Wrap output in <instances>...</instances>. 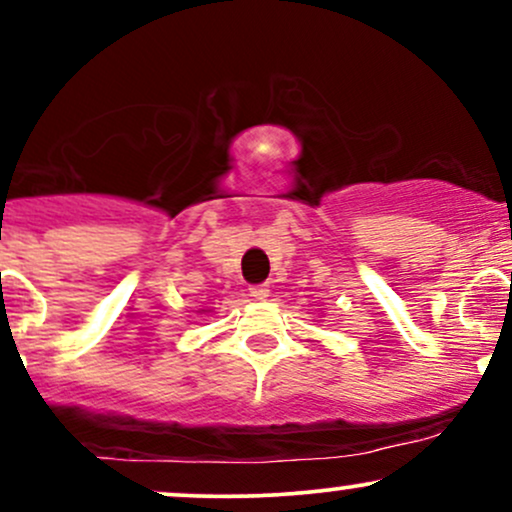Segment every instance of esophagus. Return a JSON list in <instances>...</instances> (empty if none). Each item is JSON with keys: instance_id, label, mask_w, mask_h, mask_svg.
I'll use <instances>...</instances> for the list:
<instances>
[{"instance_id": "obj_1", "label": "esophagus", "mask_w": 512, "mask_h": 512, "mask_svg": "<svg viewBox=\"0 0 512 512\" xmlns=\"http://www.w3.org/2000/svg\"><path fill=\"white\" fill-rule=\"evenodd\" d=\"M250 296L255 298V301H267V298H269V286L267 284L250 286Z\"/></svg>"}]
</instances>
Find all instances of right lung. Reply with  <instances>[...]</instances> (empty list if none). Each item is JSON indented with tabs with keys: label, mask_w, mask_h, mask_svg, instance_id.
Segmentation results:
<instances>
[{
	"label": "right lung",
	"mask_w": 512,
	"mask_h": 512,
	"mask_svg": "<svg viewBox=\"0 0 512 512\" xmlns=\"http://www.w3.org/2000/svg\"><path fill=\"white\" fill-rule=\"evenodd\" d=\"M197 313H199V315H207V313H211V310H209V308H199Z\"/></svg>",
	"instance_id": "add662e5"
}]
</instances>
